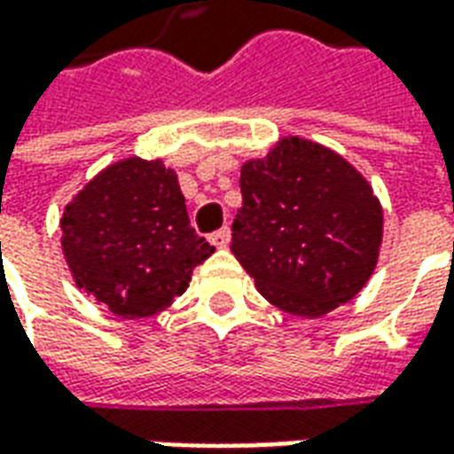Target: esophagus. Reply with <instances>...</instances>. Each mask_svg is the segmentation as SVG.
Wrapping results in <instances>:
<instances>
[{"label": "esophagus", "mask_w": 454, "mask_h": 454, "mask_svg": "<svg viewBox=\"0 0 454 454\" xmlns=\"http://www.w3.org/2000/svg\"><path fill=\"white\" fill-rule=\"evenodd\" d=\"M208 240H211L216 247H226L228 243H231V228L228 226L218 228L216 233H211V236H208Z\"/></svg>", "instance_id": "34e87169"}]
</instances>
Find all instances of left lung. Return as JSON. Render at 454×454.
<instances>
[{
	"label": "left lung",
	"mask_w": 454,
	"mask_h": 454,
	"mask_svg": "<svg viewBox=\"0 0 454 454\" xmlns=\"http://www.w3.org/2000/svg\"><path fill=\"white\" fill-rule=\"evenodd\" d=\"M231 250L270 304L324 316L370 279L381 243L372 187L333 150L285 138L240 169Z\"/></svg>",
	"instance_id": "obj_1"
}]
</instances>
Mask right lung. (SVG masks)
I'll use <instances>...</instances> for the list:
<instances>
[{
    "mask_svg": "<svg viewBox=\"0 0 454 454\" xmlns=\"http://www.w3.org/2000/svg\"><path fill=\"white\" fill-rule=\"evenodd\" d=\"M63 253L80 289L121 318L162 311L214 246L197 236L177 175L160 160H121L67 204Z\"/></svg>",
    "mask_w": 454,
    "mask_h": 454,
    "instance_id": "add662e5",
    "label": "right lung"
}]
</instances>
